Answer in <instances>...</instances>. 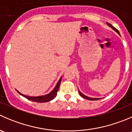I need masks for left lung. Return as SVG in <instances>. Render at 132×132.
Returning a JSON list of instances; mask_svg holds the SVG:
<instances>
[{"label":"left lung","mask_w":132,"mask_h":132,"mask_svg":"<svg viewBox=\"0 0 132 132\" xmlns=\"http://www.w3.org/2000/svg\"><path fill=\"white\" fill-rule=\"evenodd\" d=\"M106 24H107V25L108 26H110V27L111 28H112V29H113V30L115 31H116L117 33V34H119V35H120V34H119V31L118 30H117V29H116V28H114V27L112 25H111L110 24H109V23H108V22H106ZM79 94H80V95L82 97V98H86V99H88V100H91V101H96V100H98V99H101V98H92V97H88V96H86L85 95H84L83 94V93H82L81 92H80V91L79 90Z\"/></svg>","instance_id":"1"}]
</instances>
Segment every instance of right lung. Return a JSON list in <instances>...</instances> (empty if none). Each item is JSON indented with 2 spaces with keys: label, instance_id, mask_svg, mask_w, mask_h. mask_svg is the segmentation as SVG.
<instances>
[{
  "label": "right lung",
  "instance_id": "1",
  "mask_svg": "<svg viewBox=\"0 0 132 132\" xmlns=\"http://www.w3.org/2000/svg\"><path fill=\"white\" fill-rule=\"evenodd\" d=\"M61 79H62V77L60 78L59 80L58 81V82L56 84L55 87L53 88V90L50 92V93H48L46 95H41V96H37V97H31V96H28L22 94V93H20L19 91H17L18 93L20 95H21L23 97H26L27 99L29 101H31L34 102H37V103H46V102H49L50 101L53 100V98L56 97L57 95V92H58L60 84H61Z\"/></svg>",
  "mask_w": 132,
  "mask_h": 132
}]
</instances>
